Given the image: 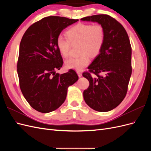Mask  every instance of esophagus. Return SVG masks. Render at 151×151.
<instances>
[{"mask_svg": "<svg viewBox=\"0 0 151 151\" xmlns=\"http://www.w3.org/2000/svg\"><path fill=\"white\" fill-rule=\"evenodd\" d=\"M77 75H78V76L79 77H82V72H80V71H77Z\"/></svg>", "mask_w": 151, "mask_h": 151, "instance_id": "1", "label": "esophagus"}]
</instances>
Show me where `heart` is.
Listing matches in <instances>:
<instances>
[{"label": "heart", "mask_w": 151, "mask_h": 151, "mask_svg": "<svg viewBox=\"0 0 151 151\" xmlns=\"http://www.w3.org/2000/svg\"><path fill=\"white\" fill-rule=\"evenodd\" d=\"M66 37L58 36L57 47L63 57H68L72 45L79 44L77 57H72L65 61L67 68L80 71L88 66L91 57H96L101 53L104 43L106 33L104 26L99 24L78 23L72 26L65 33Z\"/></svg>", "instance_id": "1"}]
</instances>
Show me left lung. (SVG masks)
I'll list each match as a JSON object with an SVG mask.
<instances>
[{"mask_svg":"<svg viewBox=\"0 0 151 151\" xmlns=\"http://www.w3.org/2000/svg\"><path fill=\"white\" fill-rule=\"evenodd\" d=\"M82 21L97 22L105 29L101 53L83 76L89 81L84 91L86 104L96 111L106 112L118 106L125 98L132 74V47L123 26L107 14L85 17ZM103 72L104 76L99 74Z\"/></svg>","mask_w":151,"mask_h":151,"instance_id":"left-lung-1","label":"left lung"}]
</instances>
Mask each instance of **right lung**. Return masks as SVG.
<instances>
[{
  "instance_id": "1",
  "label": "right lung",
  "mask_w": 151,
  "mask_h": 151,
  "mask_svg": "<svg viewBox=\"0 0 151 151\" xmlns=\"http://www.w3.org/2000/svg\"><path fill=\"white\" fill-rule=\"evenodd\" d=\"M60 16H48L31 25L19 46L17 63L21 92L30 106L41 113L55 110L65 101L68 87L79 77L70 69L60 75L63 65L57 47L62 31L78 21Z\"/></svg>"
}]
</instances>
